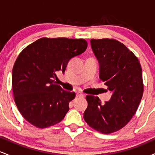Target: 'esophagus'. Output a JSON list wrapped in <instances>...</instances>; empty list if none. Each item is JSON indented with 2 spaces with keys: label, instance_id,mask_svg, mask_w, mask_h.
<instances>
[{
  "label": "esophagus",
  "instance_id": "obj_1",
  "mask_svg": "<svg viewBox=\"0 0 155 155\" xmlns=\"http://www.w3.org/2000/svg\"><path fill=\"white\" fill-rule=\"evenodd\" d=\"M76 96V97H84V95H83V94L81 93V92H77Z\"/></svg>",
  "mask_w": 155,
  "mask_h": 155
}]
</instances>
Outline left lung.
Masks as SVG:
<instances>
[{
  "mask_svg": "<svg viewBox=\"0 0 155 155\" xmlns=\"http://www.w3.org/2000/svg\"><path fill=\"white\" fill-rule=\"evenodd\" d=\"M90 44L100 65V79L112 95L105 104L87 95L84 119L92 128L109 134L124 127L136 114L143 92L142 69L136 55L118 41L91 39Z\"/></svg>",
  "mask_w": 155,
  "mask_h": 155,
  "instance_id": "8db88e82",
  "label": "left lung"
}]
</instances>
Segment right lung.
I'll use <instances>...</instances> for the list:
<instances>
[{
  "label": "right lung",
  "mask_w": 155,
  "mask_h": 155,
  "mask_svg": "<svg viewBox=\"0 0 155 155\" xmlns=\"http://www.w3.org/2000/svg\"><path fill=\"white\" fill-rule=\"evenodd\" d=\"M87 47L84 39L41 38L25 48L12 70V90L21 114L31 124L45 128L59 123L75 98L57 84V74Z\"/></svg>",
  "instance_id": "obj_1"
}]
</instances>
